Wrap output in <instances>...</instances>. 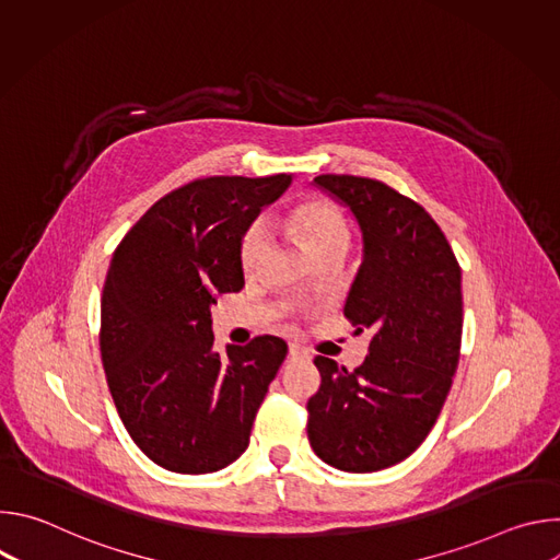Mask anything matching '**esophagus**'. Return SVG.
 <instances>
[{
    "mask_svg": "<svg viewBox=\"0 0 560 560\" xmlns=\"http://www.w3.org/2000/svg\"><path fill=\"white\" fill-rule=\"evenodd\" d=\"M310 354H307V350L305 348H301L299 343H290V348H288V359L290 361H301V359H307Z\"/></svg>",
    "mask_w": 560,
    "mask_h": 560,
    "instance_id": "34e87169",
    "label": "esophagus"
}]
</instances>
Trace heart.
<instances>
[{"label": "heart", "mask_w": 560, "mask_h": 560, "mask_svg": "<svg viewBox=\"0 0 560 560\" xmlns=\"http://www.w3.org/2000/svg\"><path fill=\"white\" fill-rule=\"evenodd\" d=\"M290 228L303 238L305 246L314 257L328 250H348L350 246V221L343 210L322 197V195H305L288 208ZM270 244V230L264 219H255L242 234L238 244V261L246 272L259 268Z\"/></svg>", "instance_id": "heart-1"}]
</instances>
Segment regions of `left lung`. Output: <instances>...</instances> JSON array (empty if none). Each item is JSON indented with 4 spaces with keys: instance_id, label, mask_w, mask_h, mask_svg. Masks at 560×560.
<instances>
[{
    "instance_id": "left-lung-1",
    "label": "left lung",
    "mask_w": 560,
    "mask_h": 560,
    "mask_svg": "<svg viewBox=\"0 0 560 560\" xmlns=\"http://www.w3.org/2000/svg\"><path fill=\"white\" fill-rule=\"evenodd\" d=\"M363 232V264L343 314L372 332L365 361L316 357L322 385L307 401L314 454L343 471L408 458L434 428L460 357V266L430 212L383 182L318 175Z\"/></svg>"
}]
</instances>
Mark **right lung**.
I'll list each match as a JSON object with an SVG mask.
<instances>
[{"instance_id": "1", "label": "right lung", "mask_w": 560, "mask_h": 560, "mask_svg": "<svg viewBox=\"0 0 560 560\" xmlns=\"http://www.w3.org/2000/svg\"><path fill=\"white\" fill-rule=\"evenodd\" d=\"M290 175L195 179L152 203L117 246L100 348L119 419L171 471L210 474L242 456L285 359L279 337L212 350L210 305L244 288L238 244Z\"/></svg>"}]
</instances>
